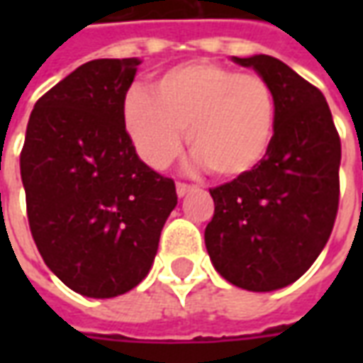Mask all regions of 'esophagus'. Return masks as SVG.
<instances>
[{"label":"esophagus","instance_id":"1","mask_svg":"<svg viewBox=\"0 0 363 363\" xmlns=\"http://www.w3.org/2000/svg\"><path fill=\"white\" fill-rule=\"evenodd\" d=\"M190 190H194V186H192V184H186V182H177V194H179V196L189 194Z\"/></svg>","mask_w":363,"mask_h":363}]
</instances>
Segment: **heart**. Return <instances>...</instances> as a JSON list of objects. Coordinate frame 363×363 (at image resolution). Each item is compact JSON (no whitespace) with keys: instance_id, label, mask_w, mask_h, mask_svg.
Instances as JSON below:
<instances>
[{"instance_id":"heart-1","label":"heart","mask_w":363,"mask_h":363,"mask_svg":"<svg viewBox=\"0 0 363 363\" xmlns=\"http://www.w3.org/2000/svg\"><path fill=\"white\" fill-rule=\"evenodd\" d=\"M122 120L135 153L153 169L181 155L182 132L216 177H241L267 155L276 126V96L260 74H239L212 60L169 69L153 95L128 91Z\"/></svg>"}]
</instances>
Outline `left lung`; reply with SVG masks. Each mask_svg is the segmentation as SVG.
Segmentation results:
<instances>
[{"label":"left lung","instance_id":"left-lung-1","mask_svg":"<svg viewBox=\"0 0 363 363\" xmlns=\"http://www.w3.org/2000/svg\"><path fill=\"white\" fill-rule=\"evenodd\" d=\"M272 85L276 126L249 173L210 189L206 228L216 270L237 288L272 291L301 278L335 228L340 198V135L325 95L272 56L233 58Z\"/></svg>","mask_w":363,"mask_h":363}]
</instances>
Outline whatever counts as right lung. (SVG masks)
I'll return each mask as SVG.
<instances>
[{"mask_svg":"<svg viewBox=\"0 0 363 363\" xmlns=\"http://www.w3.org/2000/svg\"><path fill=\"white\" fill-rule=\"evenodd\" d=\"M142 60H91L36 101L21 150L28 228L77 294L116 297L147 276L177 206L169 177L138 157L122 103Z\"/></svg>","mask_w":363,"mask_h":363,"instance_id":"right-lung-1","label":"right lung"}]
</instances>
